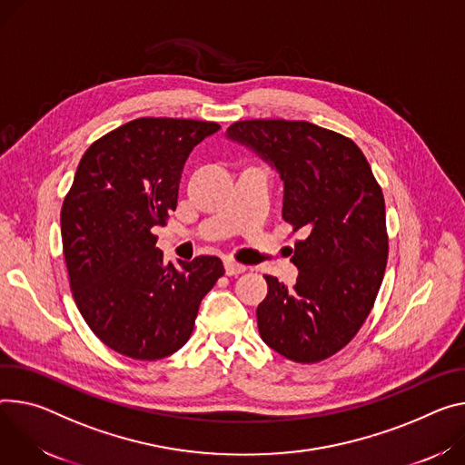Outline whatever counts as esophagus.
Returning a JSON list of instances; mask_svg holds the SVG:
<instances>
[{
  "label": "esophagus",
  "instance_id": "esophagus-1",
  "mask_svg": "<svg viewBox=\"0 0 465 465\" xmlns=\"http://www.w3.org/2000/svg\"><path fill=\"white\" fill-rule=\"evenodd\" d=\"M224 269H226V274H228V276H237V274H241V272L246 271L244 265H241V263H237V262H233V260H226V262H224Z\"/></svg>",
  "mask_w": 465,
  "mask_h": 465
}]
</instances>
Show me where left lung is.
Instances as JSON below:
<instances>
[{
  "mask_svg": "<svg viewBox=\"0 0 465 465\" xmlns=\"http://www.w3.org/2000/svg\"><path fill=\"white\" fill-rule=\"evenodd\" d=\"M283 182L282 217L302 232L292 287L265 276L262 340L297 363L341 351L365 322L388 262L386 203L363 152L349 137L304 120H241L228 128Z\"/></svg>",
  "mask_w": 465,
  "mask_h": 465,
  "instance_id": "1",
  "label": "left lung"
}]
</instances>
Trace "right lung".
Listing matches in <instances>:
<instances>
[{
	"label": "right lung",
	"mask_w": 465,
	"mask_h": 465,
	"mask_svg": "<svg viewBox=\"0 0 465 465\" xmlns=\"http://www.w3.org/2000/svg\"><path fill=\"white\" fill-rule=\"evenodd\" d=\"M219 130L144 116L94 141L77 164L61 209L70 289L94 335L122 356L152 361L180 351L224 274L215 256L166 263L152 232L176 211L189 153Z\"/></svg>",
	"instance_id": "1"
}]
</instances>
